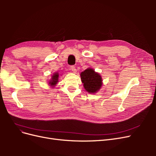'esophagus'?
<instances>
[{
  "label": "esophagus",
  "mask_w": 156,
  "mask_h": 156,
  "mask_svg": "<svg viewBox=\"0 0 156 156\" xmlns=\"http://www.w3.org/2000/svg\"><path fill=\"white\" fill-rule=\"evenodd\" d=\"M70 69H71V70H72L73 73H76L77 72V69H76V68H75V67L74 66H72Z\"/></svg>",
  "instance_id": "34e87169"
}]
</instances>
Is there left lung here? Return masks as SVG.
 <instances>
[{
	"label": "left lung",
	"instance_id": "8db88e82",
	"mask_svg": "<svg viewBox=\"0 0 156 156\" xmlns=\"http://www.w3.org/2000/svg\"><path fill=\"white\" fill-rule=\"evenodd\" d=\"M81 77L84 88L89 93L96 92L102 85V79L100 75L91 68L87 69L81 72Z\"/></svg>",
	"mask_w": 156,
	"mask_h": 156
}]
</instances>
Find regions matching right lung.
Segmentation results:
<instances>
[{
	"mask_svg": "<svg viewBox=\"0 0 156 156\" xmlns=\"http://www.w3.org/2000/svg\"><path fill=\"white\" fill-rule=\"evenodd\" d=\"M58 79V74L57 73H55L53 76H52V79L49 81V84H51V87L55 86V84L57 83Z\"/></svg>",
	"mask_w": 156,
	"mask_h": 156,
	"instance_id": "right-lung-1",
	"label": "right lung"
}]
</instances>
